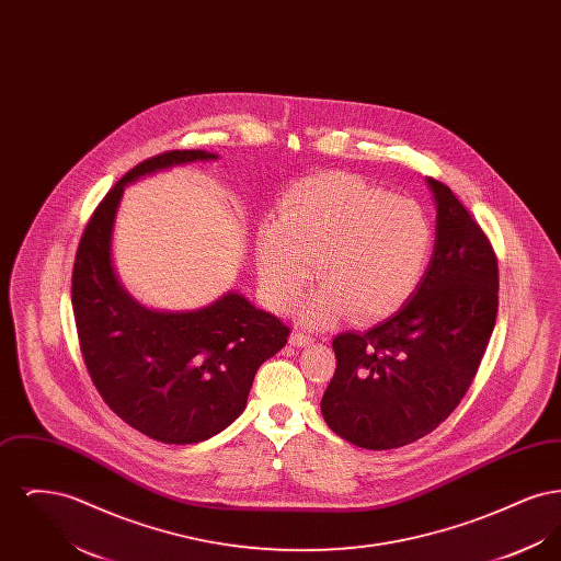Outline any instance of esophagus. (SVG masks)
<instances>
[{"mask_svg": "<svg viewBox=\"0 0 561 561\" xmlns=\"http://www.w3.org/2000/svg\"><path fill=\"white\" fill-rule=\"evenodd\" d=\"M313 343V339L309 336V334H302V332H293L290 334V345H294V347H307V345H311Z\"/></svg>", "mask_w": 561, "mask_h": 561, "instance_id": "esophagus-1", "label": "esophagus"}]
</instances>
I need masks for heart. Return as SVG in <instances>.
Returning <instances> with one entry per match:
<instances>
[{"mask_svg": "<svg viewBox=\"0 0 561 561\" xmlns=\"http://www.w3.org/2000/svg\"><path fill=\"white\" fill-rule=\"evenodd\" d=\"M428 252L431 225L414 199L343 172L288 188L277 220L256 236L259 277L275 309L293 305L316 263L320 290L298 309L316 325L393 316L419 288Z\"/></svg>", "mask_w": 561, "mask_h": 561, "instance_id": "heart-1", "label": "heart"}]
</instances>
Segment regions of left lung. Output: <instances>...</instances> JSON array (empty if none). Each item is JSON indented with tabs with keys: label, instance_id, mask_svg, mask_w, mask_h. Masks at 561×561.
<instances>
[{
	"label": "left lung",
	"instance_id": "obj_1",
	"mask_svg": "<svg viewBox=\"0 0 561 561\" xmlns=\"http://www.w3.org/2000/svg\"><path fill=\"white\" fill-rule=\"evenodd\" d=\"M433 191L435 245L419 288L396 316L332 341L336 373L323 398L328 427L366 450H393L444 423L471 387L499 311V263L450 187Z\"/></svg>",
	"mask_w": 561,
	"mask_h": 561
}]
</instances>
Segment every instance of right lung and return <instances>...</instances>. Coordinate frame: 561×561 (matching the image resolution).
Wrapping results in <instances>:
<instances>
[{"label": "right lung", "mask_w": 561, "mask_h": 561, "mask_svg": "<svg viewBox=\"0 0 561 561\" xmlns=\"http://www.w3.org/2000/svg\"><path fill=\"white\" fill-rule=\"evenodd\" d=\"M216 158L202 149L168 151L134 165L88 220L73 265L71 302L90 378L122 421L161 444H197L229 427L245 408L254 374L290 334L238 293L195 311H156L117 279L111 240L124 187Z\"/></svg>", "instance_id": "add662e5"}]
</instances>
